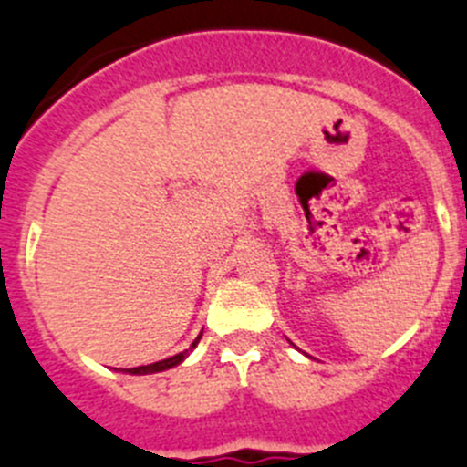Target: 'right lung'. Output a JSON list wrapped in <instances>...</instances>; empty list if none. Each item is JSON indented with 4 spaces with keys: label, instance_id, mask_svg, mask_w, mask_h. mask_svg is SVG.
Here are the masks:
<instances>
[{
    "label": "right lung",
    "instance_id": "add662e5",
    "mask_svg": "<svg viewBox=\"0 0 467 467\" xmlns=\"http://www.w3.org/2000/svg\"><path fill=\"white\" fill-rule=\"evenodd\" d=\"M200 337H202V335H200ZM200 337H197L195 342H192V347H195V344L200 342ZM186 356H188V348H186V351H182V354L171 356V358L158 360V363H150V365H141V368H130V369H125V372H130V375H149V372H162V369H170V368H174V365L182 363V360L186 358Z\"/></svg>",
    "mask_w": 467,
    "mask_h": 467
}]
</instances>
